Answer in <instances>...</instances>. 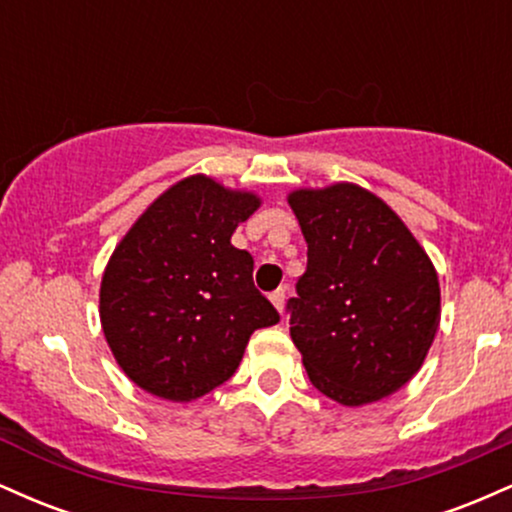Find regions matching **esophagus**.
<instances>
[{
    "instance_id": "34e87169",
    "label": "esophagus",
    "mask_w": 512,
    "mask_h": 512,
    "mask_svg": "<svg viewBox=\"0 0 512 512\" xmlns=\"http://www.w3.org/2000/svg\"><path fill=\"white\" fill-rule=\"evenodd\" d=\"M269 298H272V303L276 305V310H279V313H284V305H286V289H276Z\"/></svg>"
}]
</instances>
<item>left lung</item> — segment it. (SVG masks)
<instances>
[{
  "label": "left lung",
  "instance_id": "1",
  "mask_svg": "<svg viewBox=\"0 0 512 512\" xmlns=\"http://www.w3.org/2000/svg\"><path fill=\"white\" fill-rule=\"evenodd\" d=\"M289 204L308 267L286 313L310 383L344 407L392 395L438 332L436 269L395 211L361 187L298 190Z\"/></svg>",
  "mask_w": 512,
  "mask_h": 512
}]
</instances>
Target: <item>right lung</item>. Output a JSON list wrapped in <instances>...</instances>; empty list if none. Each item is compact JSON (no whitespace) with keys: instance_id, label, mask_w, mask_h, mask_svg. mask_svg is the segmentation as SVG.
Instances as JSON below:
<instances>
[{"instance_id":"1","label":"right lung","mask_w":512,"mask_h":512,"mask_svg":"<svg viewBox=\"0 0 512 512\" xmlns=\"http://www.w3.org/2000/svg\"><path fill=\"white\" fill-rule=\"evenodd\" d=\"M260 207L204 175L178 182L117 245L101 284L113 356L151 395L190 402L226 383L250 334L279 322L252 281L255 260L231 245Z\"/></svg>"}]
</instances>
